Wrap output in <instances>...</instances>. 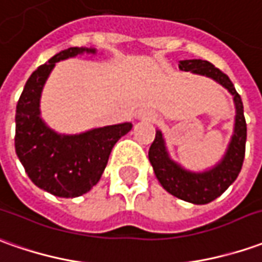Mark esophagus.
I'll return each mask as SVG.
<instances>
[{
    "mask_svg": "<svg viewBox=\"0 0 262 262\" xmlns=\"http://www.w3.org/2000/svg\"><path fill=\"white\" fill-rule=\"evenodd\" d=\"M138 117H139V119H147V120H154V119H155L154 113H152V112H149V110H146V108H142V110H139Z\"/></svg>",
    "mask_w": 262,
    "mask_h": 262,
    "instance_id": "obj_1",
    "label": "esophagus"
}]
</instances>
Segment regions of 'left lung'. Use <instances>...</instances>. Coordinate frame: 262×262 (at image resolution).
Wrapping results in <instances>:
<instances>
[{"mask_svg":"<svg viewBox=\"0 0 262 262\" xmlns=\"http://www.w3.org/2000/svg\"><path fill=\"white\" fill-rule=\"evenodd\" d=\"M182 71H191L193 74L205 76L215 80L225 87L234 96L236 116L234 135L231 138L228 149L224 158L213 168L204 172H191L183 169L179 163L170 159L161 130H156L154 143L149 149V161L152 163L155 175L166 191L176 198L204 205L221 196L229 188V185L239 175L245 156L247 142V123L244 117V106L241 96L229 77L206 60H182L179 61Z\"/></svg>","mask_w":262,"mask_h":262,"instance_id":"obj_1","label":"left lung"}]
</instances>
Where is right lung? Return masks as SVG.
I'll return each mask as SVG.
<instances>
[{
  "label": "right lung",
  "instance_id": "obj_1",
  "mask_svg": "<svg viewBox=\"0 0 262 262\" xmlns=\"http://www.w3.org/2000/svg\"><path fill=\"white\" fill-rule=\"evenodd\" d=\"M96 50L70 47L40 66L27 80L15 110V152L34 185L60 198H76L100 181L110 152L132 123L92 129L80 135H60L40 116V97L56 63Z\"/></svg>",
  "mask_w": 262,
  "mask_h": 262
}]
</instances>
